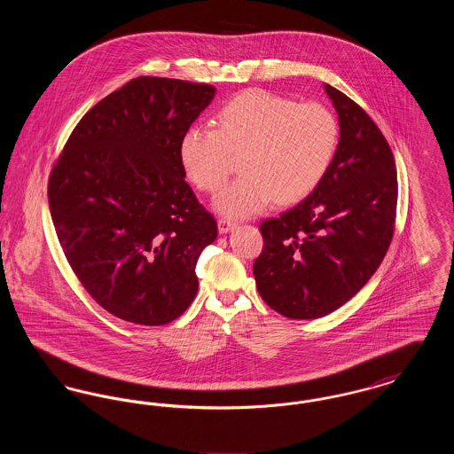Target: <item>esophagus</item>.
I'll use <instances>...</instances> for the list:
<instances>
[{"instance_id": "esophagus-1", "label": "esophagus", "mask_w": 454, "mask_h": 454, "mask_svg": "<svg viewBox=\"0 0 454 454\" xmlns=\"http://www.w3.org/2000/svg\"><path fill=\"white\" fill-rule=\"evenodd\" d=\"M235 228H237V223L231 221V219L221 217V219L217 221V230H219V233H228V231H231V230H235Z\"/></svg>"}]
</instances>
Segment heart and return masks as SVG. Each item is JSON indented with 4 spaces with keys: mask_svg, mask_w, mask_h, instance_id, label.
<instances>
[{
    "mask_svg": "<svg viewBox=\"0 0 454 454\" xmlns=\"http://www.w3.org/2000/svg\"><path fill=\"white\" fill-rule=\"evenodd\" d=\"M332 110L267 90H245L217 112V129L195 124L180 139L182 167L199 191L216 192L239 154L238 180L215 197L223 216H255L274 199L296 202L322 182L339 148Z\"/></svg>",
    "mask_w": 454,
    "mask_h": 454,
    "instance_id": "b5f03b06",
    "label": "heart"
}]
</instances>
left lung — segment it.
Masks as SVG:
<instances>
[{
  "mask_svg": "<svg viewBox=\"0 0 454 454\" xmlns=\"http://www.w3.org/2000/svg\"><path fill=\"white\" fill-rule=\"evenodd\" d=\"M339 115L335 158L317 189L260 224L254 263L262 300L287 318H320L356 296L388 252L396 215V167L363 108L325 85Z\"/></svg>",
  "mask_w": 454,
  "mask_h": 454,
  "instance_id": "8db88e82",
  "label": "left lung"
}]
</instances>
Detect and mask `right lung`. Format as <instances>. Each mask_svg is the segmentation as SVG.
Listing matches in <instances>:
<instances>
[{"label":"right lung","mask_w":454,"mask_h":454,"mask_svg":"<svg viewBox=\"0 0 454 454\" xmlns=\"http://www.w3.org/2000/svg\"><path fill=\"white\" fill-rule=\"evenodd\" d=\"M216 88L139 76L90 108L49 176L66 259L114 317L167 325L194 301L216 219L184 180L180 139Z\"/></svg>","instance_id":"add662e5"}]
</instances>
